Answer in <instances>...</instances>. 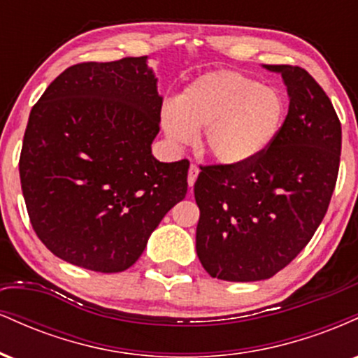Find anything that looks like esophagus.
Returning a JSON list of instances; mask_svg holds the SVG:
<instances>
[{"label": "esophagus", "mask_w": 358, "mask_h": 358, "mask_svg": "<svg viewBox=\"0 0 358 358\" xmlns=\"http://www.w3.org/2000/svg\"><path fill=\"white\" fill-rule=\"evenodd\" d=\"M200 170L196 165H190V170H188V187H193V183L196 182V176H199Z\"/></svg>", "instance_id": "34e87169"}]
</instances>
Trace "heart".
Instances as JSON below:
<instances>
[{
	"label": "heart",
	"mask_w": 358,
	"mask_h": 358,
	"mask_svg": "<svg viewBox=\"0 0 358 358\" xmlns=\"http://www.w3.org/2000/svg\"><path fill=\"white\" fill-rule=\"evenodd\" d=\"M285 119L278 89L236 71L203 73L162 109V127L175 146L188 145L203 129V151L224 165H244L266 153Z\"/></svg>",
	"instance_id": "heart-1"
}]
</instances>
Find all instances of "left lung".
I'll return each mask as SVG.
<instances>
[{"mask_svg": "<svg viewBox=\"0 0 358 358\" xmlns=\"http://www.w3.org/2000/svg\"><path fill=\"white\" fill-rule=\"evenodd\" d=\"M281 73L289 110L273 146L244 165L200 166L195 200L196 256L212 278L261 281L306 248L334 195L342 124L331 101L305 69Z\"/></svg>", "mask_w": 358, "mask_h": 358, "instance_id": "8db88e82", "label": "left lung"}]
</instances>
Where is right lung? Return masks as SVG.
Returning a JSON list of instances; mask_svg holds the SVG:
<instances>
[{
    "mask_svg": "<svg viewBox=\"0 0 358 358\" xmlns=\"http://www.w3.org/2000/svg\"><path fill=\"white\" fill-rule=\"evenodd\" d=\"M162 104L146 57H126L72 65L34 106L20 180L31 227L57 257L121 273L185 199L190 162L151 155Z\"/></svg>",
    "mask_w": 358,
    "mask_h": 358,
    "instance_id": "1",
    "label": "right lung"
}]
</instances>
